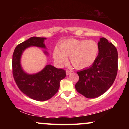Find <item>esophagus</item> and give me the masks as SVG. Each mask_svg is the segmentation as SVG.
I'll return each instance as SVG.
<instances>
[{
	"instance_id": "34e87169",
	"label": "esophagus",
	"mask_w": 129,
	"mask_h": 129,
	"mask_svg": "<svg viewBox=\"0 0 129 129\" xmlns=\"http://www.w3.org/2000/svg\"><path fill=\"white\" fill-rule=\"evenodd\" d=\"M66 73V75H69L70 74L72 73V72H71V71H69V70H67Z\"/></svg>"
}]
</instances>
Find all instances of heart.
I'll return each mask as SVG.
<instances>
[{
  "instance_id": "heart-1",
  "label": "heart",
  "mask_w": 129,
  "mask_h": 129,
  "mask_svg": "<svg viewBox=\"0 0 129 129\" xmlns=\"http://www.w3.org/2000/svg\"><path fill=\"white\" fill-rule=\"evenodd\" d=\"M60 49L56 47L53 57L57 66H62L67 62V57L76 69H82L91 66L97 59L99 47L92 40L71 39L63 41Z\"/></svg>"
}]
</instances>
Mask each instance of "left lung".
I'll return each mask as SVG.
<instances>
[{
  "label": "left lung",
  "mask_w": 129,
  "mask_h": 129,
  "mask_svg": "<svg viewBox=\"0 0 129 129\" xmlns=\"http://www.w3.org/2000/svg\"><path fill=\"white\" fill-rule=\"evenodd\" d=\"M99 53L91 66L77 72L79 81L76 91L87 98L100 96L115 81L118 72V51L116 47L104 38L98 43Z\"/></svg>",
  "instance_id": "8db88e82"
}]
</instances>
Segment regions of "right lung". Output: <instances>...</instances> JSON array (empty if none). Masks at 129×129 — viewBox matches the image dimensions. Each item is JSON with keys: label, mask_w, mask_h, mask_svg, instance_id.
I'll list each match as a JSON object with an SVG mask.
<instances>
[{"label": "right lung", "mask_w": 129, "mask_h": 129, "mask_svg": "<svg viewBox=\"0 0 129 129\" xmlns=\"http://www.w3.org/2000/svg\"><path fill=\"white\" fill-rule=\"evenodd\" d=\"M46 38L32 37L19 44L13 54V74L17 87L22 93L30 98L44 101L52 98L58 91L60 82L66 77V71L47 65L38 73L29 74L22 69L20 60L23 51L29 47L46 49L44 41ZM44 54L48 55L47 51Z\"/></svg>", "instance_id": "add662e5"}]
</instances>
